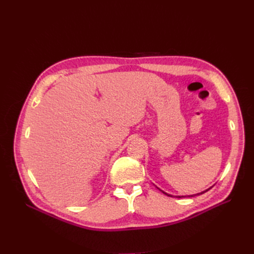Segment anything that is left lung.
<instances>
[{
  "mask_svg": "<svg viewBox=\"0 0 254 254\" xmlns=\"http://www.w3.org/2000/svg\"><path fill=\"white\" fill-rule=\"evenodd\" d=\"M209 190H210V189H209ZM206 190L202 191V193H200V194H203V193H205V191H206ZM163 193H164L165 195H167V196H171V197H173L172 195H168V194H166V193H165V191H163ZM200 194H196V195H190V196H188V197H194V196H197V195H200ZM182 197H186V196H177V198H182Z\"/></svg>",
  "mask_w": 254,
  "mask_h": 254,
  "instance_id": "obj_1",
  "label": "left lung"
}]
</instances>
